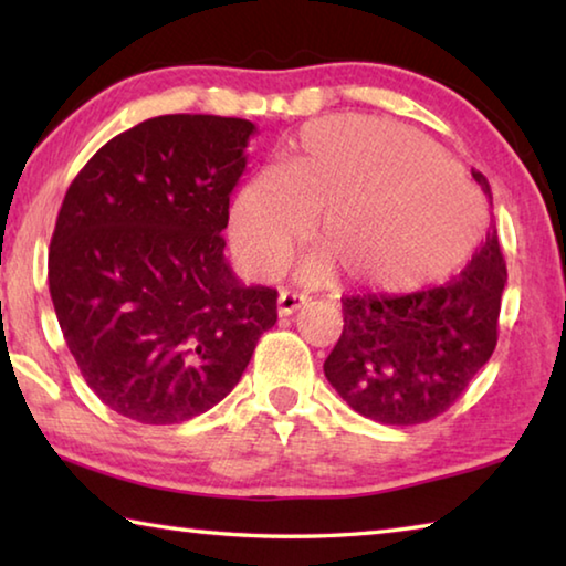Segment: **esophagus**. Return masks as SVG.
<instances>
[{"label":"esophagus","mask_w":566,"mask_h":566,"mask_svg":"<svg viewBox=\"0 0 566 566\" xmlns=\"http://www.w3.org/2000/svg\"><path fill=\"white\" fill-rule=\"evenodd\" d=\"M304 302H306V296L282 290L280 296H276V312H280V317H290V314L300 310Z\"/></svg>","instance_id":"obj_1"}]
</instances>
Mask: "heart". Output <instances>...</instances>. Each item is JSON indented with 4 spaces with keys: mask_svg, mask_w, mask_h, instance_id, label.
<instances>
[{
    "mask_svg": "<svg viewBox=\"0 0 566 566\" xmlns=\"http://www.w3.org/2000/svg\"><path fill=\"white\" fill-rule=\"evenodd\" d=\"M302 280L411 292L462 264L486 222L474 187L419 134L364 117L317 119L286 165L234 195L229 239L249 274L270 276L314 232Z\"/></svg>",
    "mask_w": 566,
    "mask_h": 566,
    "instance_id": "1",
    "label": "heart"
}]
</instances>
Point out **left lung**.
Segmentation results:
<instances>
[{
	"mask_svg": "<svg viewBox=\"0 0 566 566\" xmlns=\"http://www.w3.org/2000/svg\"><path fill=\"white\" fill-rule=\"evenodd\" d=\"M472 177L490 195L482 171ZM506 264L496 229L452 280L401 296H344V329L324 377L381 424H424L462 397L496 347Z\"/></svg>",
	"mask_w": 566,
	"mask_h": 566,
	"instance_id": "8db88e82",
	"label": "left lung"
}]
</instances>
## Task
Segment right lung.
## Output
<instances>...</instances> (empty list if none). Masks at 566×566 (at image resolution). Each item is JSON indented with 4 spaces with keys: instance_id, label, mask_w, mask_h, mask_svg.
I'll list each match as a JSON object with an SVG mask.
<instances>
[{
    "instance_id": "right-lung-1",
    "label": "right lung",
    "mask_w": 566,
    "mask_h": 566,
    "mask_svg": "<svg viewBox=\"0 0 566 566\" xmlns=\"http://www.w3.org/2000/svg\"><path fill=\"white\" fill-rule=\"evenodd\" d=\"M252 134L214 114L147 119L64 195L50 244L56 319L90 389L139 424L212 409L276 322V290L244 286L224 260Z\"/></svg>"
}]
</instances>
